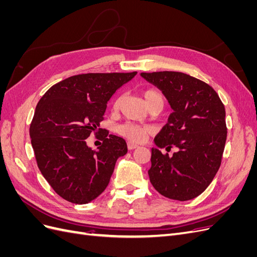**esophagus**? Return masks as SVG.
Wrapping results in <instances>:
<instances>
[{
	"label": "esophagus",
	"instance_id": "esophagus-1",
	"mask_svg": "<svg viewBox=\"0 0 257 257\" xmlns=\"http://www.w3.org/2000/svg\"><path fill=\"white\" fill-rule=\"evenodd\" d=\"M127 147H128L130 150H134V149H136V148H138V146L135 145V144H133V143H128V144H127Z\"/></svg>",
	"mask_w": 257,
	"mask_h": 257
}]
</instances>
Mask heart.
Wrapping results in <instances>:
<instances>
[{
  "label": "heart",
  "instance_id": "1",
  "mask_svg": "<svg viewBox=\"0 0 257 257\" xmlns=\"http://www.w3.org/2000/svg\"><path fill=\"white\" fill-rule=\"evenodd\" d=\"M144 97L146 99V103L149 107H151L153 105H157V104L164 106V103H165L164 96H163L162 93L158 90H154V89L146 90L144 92ZM122 100H123V96H120L115 99V102L113 103L114 110L119 109L121 104H122ZM118 132L123 137L128 139L130 142L143 143L146 141L147 137L152 133V128L150 126L142 125V124H136L133 122H125L118 126Z\"/></svg>",
  "mask_w": 257,
  "mask_h": 257
}]
</instances>
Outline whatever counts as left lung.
<instances>
[{
    "label": "left lung",
    "mask_w": 257,
    "mask_h": 257,
    "mask_svg": "<svg viewBox=\"0 0 257 257\" xmlns=\"http://www.w3.org/2000/svg\"><path fill=\"white\" fill-rule=\"evenodd\" d=\"M142 77L163 92L173 112L154 138L149 177L163 196L190 200L211 183L222 162L227 127L225 107L212 87L180 72L142 73Z\"/></svg>",
    "instance_id": "left-lung-1"
}]
</instances>
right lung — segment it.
I'll return each mask as SVG.
<instances>
[{"label": "right lung", "mask_w": 257, "mask_h": 257, "mask_svg": "<svg viewBox=\"0 0 257 257\" xmlns=\"http://www.w3.org/2000/svg\"><path fill=\"white\" fill-rule=\"evenodd\" d=\"M133 73H89L62 80L38 102L30 125L37 166L58 195L87 204L107 188L115 162L127 152L123 138L99 128L108 100ZM102 133L95 152L85 139Z\"/></svg>", "instance_id": "obj_1"}]
</instances>
